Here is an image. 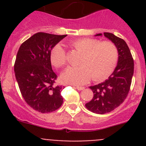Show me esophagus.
<instances>
[{
  "instance_id": "esophagus-1",
  "label": "esophagus",
  "mask_w": 146,
  "mask_h": 146,
  "mask_svg": "<svg viewBox=\"0 0 146 146\" xmlns=\"http://www.w3.org/2000/svg\"><path fill=\"white\" fill-rule=\"evenodd\" d=\"M75 88L77 90H79V91H82V90H83V89L85 88L84 87H80V86H76Z\"/></svg>"
}]
</instances>
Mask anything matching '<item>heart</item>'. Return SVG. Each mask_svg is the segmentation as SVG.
Here are the masks:
<instances>
[{"instance_id": "1", "label": "heart", "mask_w": 146, "mask_h": 146, "mask_svg": "<svg viewBox=\"0 0 146 146\" xmlns=\"http://www.w3.org/2000/svg\"><path fill=\"white\" fill-rule=\"evenodd\" d=\"M70 46L81 52L79 66L69 67L62 74V80L66 83L83 85L92 77L93 80L106 79L114 70L118 58L116 46L111 42H100L94 38H82L73 40ZM50 61L57 68L66 64V54L58 44L50 52Z\"/></svg>"}]
</instances>
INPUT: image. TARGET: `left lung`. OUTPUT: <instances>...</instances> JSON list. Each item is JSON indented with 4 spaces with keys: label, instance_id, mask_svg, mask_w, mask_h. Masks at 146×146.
I'll use <instances>...</instances> for the list:
<instances>
[{
    "label": "left lung",
    "instance_id": "8db88e82",
    "mask_svg": "<svg viewBox=\"0 0 146 146\" xmlns=\"http://www.w3.org/2000/svg\"><path fill=\"white\" fill-rule=\"evenodd\" d=\"M98 33L96 36H102ZM104 36L116 46L118 60L112 74L104 82L90 87L94 97L86 107L96 114H105L113 111L122 104L129 91L134 74V60L128 45L124 40L111 33Z\"/></svg>",
    "mask_w": 146,
    "mask_h": 146
}]
</instances>
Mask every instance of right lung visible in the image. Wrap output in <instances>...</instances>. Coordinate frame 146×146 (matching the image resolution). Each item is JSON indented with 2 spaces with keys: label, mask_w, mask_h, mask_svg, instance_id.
<instances>
[{
  "label": "right lung",
  "mask_w": 146,
  "mask_h": 146,
  "mask_svg": "<svg viewBox=\"0 0 146 146\" xmlns=\"http://www.w3.org/2000/svg\"><path fill=\"white\" fill-rule=\"evenodd\" d=\"M66 35L35 33L19 48L15 63V73L22 96L31 108L42 113L58 109L64 99L63 87L56 84L52 69L50 52Z\"/></svg>",
  "instance_id": "right-lung-1"
}]
</instances>
